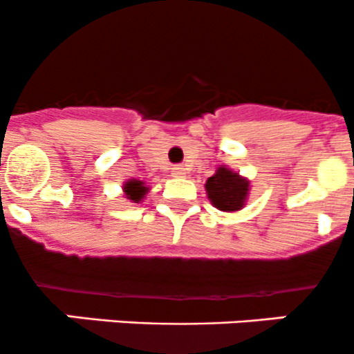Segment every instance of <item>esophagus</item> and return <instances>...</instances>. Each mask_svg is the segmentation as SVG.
Segmentation results:
<instances>
[{"instance_id":"1","label":"esophagus","mask_w":354,"mask_h":354,"mask_svg":"<svg viewBox=\"0 0 354 354\" xmlns=\"http://www.w3.org/2000/svg\"><path fill=\"white\" fill-rule=\"evenodd\" d=\"M172 176L174 177H184L185 176V169H184V167H180V165H176L172 169Z\"/></svg>"}]
</instances>
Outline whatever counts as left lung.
I'll list each match as a JSON object with an SVG mask.
<instances>
[{
	"label": "left lung",
	"mask_w": 354,
	"mask_h": 354,
	"mask_svg": "<svg viewBox=\"0 0 354 354\" xmlns=\"http://www.w3.org/2000/svg\"><path fill=\"white\" fill-rule=\"evenodd\" d=\"M205 189L213 206L222 212H237L246 201L250 182L239 174L220 167L215 176L208 177Z\"/></svg>",
	"instance_id": "obj_1"
}]
</instances>
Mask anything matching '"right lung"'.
I'll return each instance as SVG.
<instances>
[{"label":"right lung","mask_w":354,"mask_h":354,"mask_svg":"<svg viewBox=\"0 0 354 354\" xmlns=\"http://www.w3.org/2000/svg\"><path fill=\"white\" fill-rule=\"evenodd\" d=\"M124 192L131 201L138 203L145 198V194L148 192V187H145V182L141 180H129L125 182L124 185Z\"/></svg>","instance_id":"1"}]
</instances>
